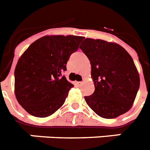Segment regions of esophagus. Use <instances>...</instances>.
Masks as SVG:
<instances>
[{"label":"esophagus","instance_id":"esophagus-1","mask_svg":"<svg viewBox=\"0 0 150 150\" xmlns=\"http://www.w3.org/2000/svg\"><path fill=\"white\" fill-rule=\"evenodd\" d=\"M82 83H83L82 81H77V82H76V84H77L78 86H81V85H82Z\"/></svg>","mask_w":150,"mask_h":150}]
</instances>
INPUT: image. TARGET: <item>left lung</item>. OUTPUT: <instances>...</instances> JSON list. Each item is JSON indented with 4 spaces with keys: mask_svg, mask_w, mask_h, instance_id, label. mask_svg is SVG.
Masks as SVG:
<instances>
[{
    "mask_svg": "<svg viewBox=\"0 0 150 150\" xmlns=\"http://www.w3.org/2000/svg\"><path fill=\"white\" fill-rule=\"evenodd\" d=\"M80 48L88 58L95 92L85 96L100 117L114 119L129 110L139 88V75L130 54L116 43L86 38Z\"/></svg>",
    "mask_w": 150,
    "mask_h": 150,
    "instance_id": "left-lung-1",
    "label": "left lung"
}]
</instances>
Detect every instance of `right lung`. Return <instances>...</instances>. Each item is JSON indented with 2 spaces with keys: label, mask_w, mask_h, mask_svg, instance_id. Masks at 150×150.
Masks as SVG:
<instances>
[{
  "label": "right lung",
  "mask_w": 150,
  "mask_h": 150,
  "mask_svg": "<svg viewBox=\"0 0 150 150\" xmlns=\"http://www.w3.org/2000/svg\"><path fill=\"white\" fill-rule=\"evenodd\" d=\"M84 37L44 36L28 47L14 70V92L29 114L45 118L62 106L73 85L62 75Z\"/></svg>",
  "instance_id": "add662e5"
}]
</instances>
